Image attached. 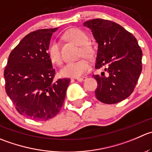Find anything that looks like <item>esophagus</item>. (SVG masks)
<instances>
[{"instance_id":"obj_1","label":"esophagus","mask_w":152,"mask_h":152,"mask_svg":"<svg viewBox=\"0 0 152 152\" xmlns=\"http://www.w3.org/2000/svg\"><path fill=\"white\" fill-rule=\"evenodd\" d=\"M87 79V77L85 76H82V77H79V78H76V80L78 82H83V81H85Z\"/></svg>"}]
</instances>
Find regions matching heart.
<instances>
[{
    "mask_svg": "<svg viewBox=\"0 0 152 152\" xmlns=\"http://www.w3.org/2000/svg\"><path fill=\"white\" fill-rule=\"evenodd\" d=\"M64 37L70 42L81 47L80 54L88 58H92L94 56V49L90 45L87 44L88 40V35L81 29L71 28L64 33ZM48 56L53 63L60 64L61 56L60 53L59 45L56 41L50 43L48 48ZM91 68V64L88 59L83 58L76 61L67 63L60 70V74L63 77L79 78L86 73Z\"/></svg>",
    "mask_w": 152,
    "mask_h": 152,
    "instance_id": "heart-1",
    "label": "heart"
}]
</instances>
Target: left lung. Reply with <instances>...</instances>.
Wrapping results in <instances>:
<instances>
[{"instance_id": "left-lung-1", "label": "left lung", "mask_w": 152, "mask_h": 152, "mask_svg": "<svg viewBox=\"0 0 152 152\" xmlns=\"http://www.w3.org/2000/svg\"><path fill=\"white\" fill-rule=\"evenodd\" d=\"M98 44L95 68L104 67L97 81L96 97L105 104L126 99L134 90L142 71V50L135 37L115 22L101 18L85 21Z\"/></svg>"}]
</instances>
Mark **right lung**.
I'll use <instances>...</instances> for the list:
<instances>
[{
	"label": "right lung",
	"instance_id": "add662e5",
	"mask_svg": "<svg viewBox=\"0 0 152 152\" xmlns=\"http://www.w3.org/2000/svg\"><path fill=\"white\" fill-rule=\"evenodd\" d=\"M58 29L30 32L12 50L4 70L7 95L21 115L48 120L61 110L70 79L54 81L56 70L48 56L53 33Z\"/></svg>",
	"mask_w": 152,
	"mask_h": 152
}]
</instances>
